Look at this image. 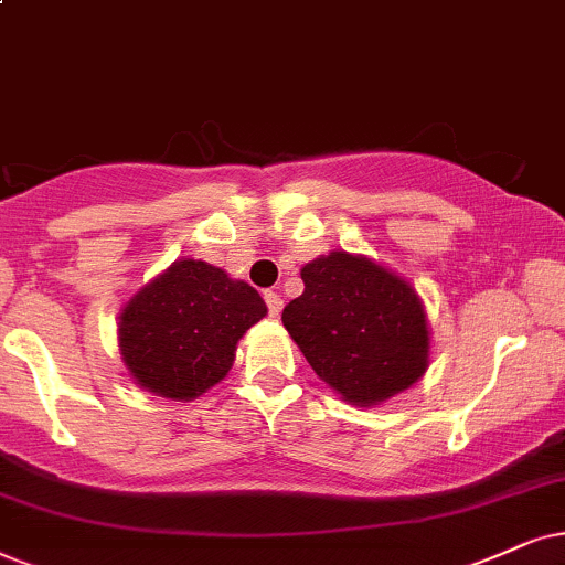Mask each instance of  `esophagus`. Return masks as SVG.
<instances>
[{
	"label": "esophagus",
	"mask_w": 565,
	"mask_h": 565,
	"mask_svg": "<svg viewBox=\"0 0 565 565\" xmlns=\"http://www.w3.org/2000/svg\"><path fill=\"white\" fill-rule=\"evenodd\" d=\"M263 297H266V305H268V312H270V316H278V312H281L284 310V299H281V295H276V291H266V295H263Z\"/></svg>",
	"instance_id": "34e87169"
}]
</instances>
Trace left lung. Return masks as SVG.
Here are the masks:
<instances>
[{"mask_svg":"<svg viewBox=\"0 0 565 565\" xmlns=\"http://www.w3.org/2000/svg\"><path fill=\"white\" fill-rule=\"evenodd\" d=\"M299 276L305 291L284 307V328L347 404L377 406L425 375L430 323L406 278L347 249L305 263Z\"/></svg>","mask_w":565,"mask_h":565,"instance_id":"obj_1","label":"left lung"}]
</instances>
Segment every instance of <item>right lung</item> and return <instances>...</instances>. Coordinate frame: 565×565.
Returning <instances> with one entry per match:
<instances>
[{"mask_svg":"<svg viewBox=\"0 0 565 565\" xmlns=\"http://www.w3.org/2000/svg\"><path fill=\"white\" fill-rule=\"evenodd\" d=\"M268 307L247 281L182 258L153 276L119 312V354L148 394L192 402L224 381L239 339Z\"/></svg>","mask_w":565,"mask_h":565,"instance_id":"1","label":"right lung"}]
</instances>
